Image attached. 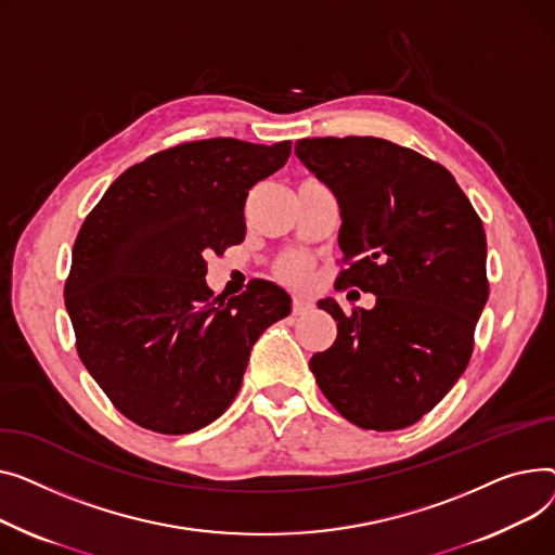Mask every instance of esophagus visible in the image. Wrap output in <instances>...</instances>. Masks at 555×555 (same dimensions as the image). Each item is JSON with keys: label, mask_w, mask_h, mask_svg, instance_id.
Instances as JSON below:
<instances>
[{"label": "esophagus", "mask_w": 555, "mask_h": 555, "mask_svg": "<svg viewBox=\"0 0 555 555\" xmlns=\"http://www.w3.org/2000/svg\"><path fill=\"white\" fill-rule=\"evenodd\" d=\"M311 309H313V302H309L305 298H293V315H302Z\"/></svg>", "instance_id": "esophagus-1"}]
</instances>
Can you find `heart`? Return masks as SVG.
I'll list each match as a JSON object with an SVG mask.
<instances>
[{"mask_svg":"<svg viewBox=\"0 0 555 555\" xmlns=\"http://www.w3.org/2000/svg\"><path fill=\"white\" fill-rule=\"evenodd\" d=\"M278 275L291 286H302L309 280V264L302 257H291L278 269Z\"/></svg>","mask_w":555,"mask_h":555,"instance_id":"b5f03b06","label":"heart"}]
</instances>
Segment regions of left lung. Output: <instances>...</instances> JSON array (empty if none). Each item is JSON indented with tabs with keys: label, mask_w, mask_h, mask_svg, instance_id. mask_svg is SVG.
I'll list each match as a JSON object with an SVG mask.
<instances>
[{
	"label": "left lung",
	"mask_w": 555,
	"mask_h": 555,
	"mask_svg": "<svg viewBox=\"0 0 555 555\" xmlns=\"http://www.w3.org/2000/svg\"><path fill=\"white\" fill-rule=\"evenodd\" d=\"M302 166L338 199L343 286L374 293L313 353L322 395L358 428L399 430L430 412L464 374L488 300L486 235L464 190L439 163L374 137L302 139Z\"/></svg>",
	"instance_id": "1"
}]
</instances>
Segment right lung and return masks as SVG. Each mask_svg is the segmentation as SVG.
<instances>
[{
	"instance_id": "1",
	"label": "right lung",
	"mask_w": 555,
	"mask_h": 555,
	"mask_svg": "<svg viewBox=\"0 0 555 555\" xmlns=\"http://www.w3.org/2000/svg\"><path fill=\"white\" fill-rule=\"evenodd\" d=\"M291 141H194L125 170L85 219L64 286L80 361L129 421L199 430L233 403L255 340L291 313L273 282L210 302L206 257L246 235L248 190Z\"/></svg>"
}]
</instances>
